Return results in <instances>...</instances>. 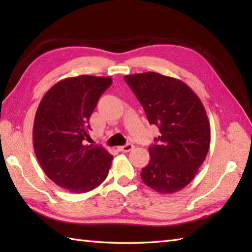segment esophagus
<instances>
[{
  "label": "esophagus",
  "instance_id": "34e87169",
  "mask_svg": "<svg viewBox=\"0 0 252 252\" xmlns=\"http://www.w3.org/2000/svg\"><path fill=\"white\" fill-rule=\"evenodd\" d=\"M133 146L132 144H126V145H125V146H120V147H118V151L119 152H122V153H129V152H131L132 149H133Z\"/></svg>",
  "mask_w": 252,
  "mask_h": 252
}]
</instances>
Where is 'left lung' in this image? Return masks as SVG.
<instances>
[{"instance_id":"1","label":"left lung","mask_w":252,"mask_h":252,"mask_svg":"<svg viewBox=\"0 0 252 252\" xmlns=\"http://www.w3.org/2000/svg\"><path fill=\"white\" fill-rule=\"evenodd\" d=\"M160 136L148 148L144 183L161 194L184 189L195 178L210 147V123L201 100L181 80L157 72L125 77Z\"/></svg>"}]
</instances>
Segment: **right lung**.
<instances>
[{
    "label": "right lung",
    "instance_id": "obj_1",
    "mask_svg": "<svg viewBox=\"0 0 252 252\" xmlns=\"http://www.w3.org/2000/svg\"><path fill=\"white\" fill-rule=\"evenodd\" d=\"M112 83L110 77L78 76L57 82L37 107L33 147L47 178L68 191L82 194L108 175L112 155L89 141L90 117Z\"/></svg>",
    "mask_w": 252,
    "mask_h": 252
}]
</instances>
